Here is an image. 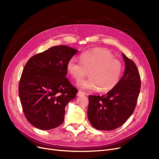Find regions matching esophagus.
I'll use <instances>...</instances> for the list:
<instances>
[{"label": "esophagus", "instance_id": "34e87169", "mask_svg": "<svg viewBox=\"0 0 159 159\" xmlns=\"http://www.w3.org/2000/svg\"><path fill=\"white\" fill-rule=\"evenodd\" d=\"M85 95V93L83 92V91H79L78 93H77V96H79V97H80V96H83Z\"/></svg>", "mask_w": 159, "mask_h": 159}]
</instances>
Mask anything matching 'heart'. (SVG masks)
Returning <instances> with one entry per match:
<instances>
[{
    "label": "heart",
    "instance_id": "1",
    "mask_svg": "<svg viewBox=\"0 0 159 159\" xmlns=\"http://www.w3.org/2000/svg\"><path fill=\"white\" fill-rule=\"evenodd\" d=\"M80 61L75 58L68 60L66 69L73 78L78 80L89 71L90 78L79 80L78 88L107 92L117 85L123 71L121 61L114 58L110 51L103 48H95L83 52L80 55Z\"/></svg>",
    "mask_w": 159,
    "mask_h": 159
}]
</instances>
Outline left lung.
<instances>
[{
    "label": "left lung",
    "instance_id": "left-lung-1",
    "mask_svg": "<svg viewBox=\"0 0 159 159\" xmlns=\"http://www.w3.org/2000/svg\"><path fill=\"white\" fill-rule=\"evenodd\" d=\"M123 75L115 87L103 95H89L88 117L93 127L110 131L121 126L133 114L141 88V78L134 62L122 53Z\"/></svg>",
    "mask_w": 159,
    "mask_h": 159
}]
</instances>
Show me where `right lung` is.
<instances>
[{
  "label": "right lung",
  "mask_w": 159,
  "mask_h": 159,
  "mask_svg": "<svg viewBox=\"0 0 159 159\" xmlns=\"http://www.w3.org/2000/svg\"><path fill=\"white\" fill-rule=\"evenodd\" d=\"M78 52L69 46H56L27 61L18 92L25 117L33 126L50 130L64 122L65 107L78 93L66 78V65Z\"/></svg>",
  "instance_id": "1"
}]
</instances>
